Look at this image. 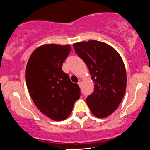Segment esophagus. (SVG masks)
Listing matches in <instances>:
<instances>
[{
    "mask_svg": "<svg viewBox=\"0 0 150 150\" xmlns=\"http://www.w3.org/2000/svg\"><path fill=\"white\" fill-rule=\"evenodd\" d=\"M77 84H78V85L80 86H80H81V84H82V81H81V80H79V81H78V82H77Z\"/></svg>",
    "mask_w": 150,
    "mask_h": 150,
    "instance_id": "34e87169",
    "label": "esophagus"
}]
</instances>
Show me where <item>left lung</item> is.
<instances>
[{
	"mask_svg": "<svg viewBox=\"0 0 150 150\" xmlns=\"http://www.w3.org/2000/svg\"><path fill=\"white\" fill-rule=\"evenodd\" d=\"M73 47L87 65L94 82V90L86 102L94 116L106 118L118 108L126 89L122 58L112 46L99 41L75 43Z\"/></svg>",
	"mask_w": 150,
	"mask_h": 150,
	"instance_id": "8db88e82",
	"label": "left lung"
}]
</instances>
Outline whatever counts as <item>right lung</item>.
<instances>
[{"instance_id": "obj_1", "label": "right lung", "mask_w": 150, "mask_h": 150, "mask_svg": "<svg viewBox=\"0 0 150 150\" xmlns=\"http://www.w3.org/2000/svg\"><path fill=\"white\" fill-rule=\"evenodd\" d=\"M71 50L69 44H44L31 54L26 67V83L34 104L48 118L56 121L66 119L80 89L62 70Z\"/></svg>"}]
</instances>
